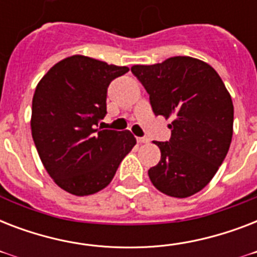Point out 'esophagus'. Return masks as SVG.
Segmentation results:
<instances>
[{"instance_id":"1","label":"esophagus","mask_w":257,"mask_h":257,"mask_svg":"<svg viewBox=\"0 0 257 257\" xmlns=\"http://www.w3.org/2000/svg\"><path fill=\"white\" fill-rule=\"evenodd\" d=\"M137 143L139 144H147V143H149V140L147 137H137Z\"/></svg>"}]
</instances>
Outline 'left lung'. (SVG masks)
Returning <instances> with one entry per match:
<instances>
[{"label":"left lung","mask_w":257,"mask_h":257,"mask_svg":"<svg viewBox=\"0 0 257 257\" xmlns=\"http://www.w3.org/2000/svg\"><path fill=\"white\" fill-rule=\"evenodd\" d=\"M153 113L172 118L171 140L155 141L161 159L148 171L152 184L171 197H189L207 185L227 156L233 135V104L213 68L177 56L155 65H133Z\"/></svg>","instance_id":"obj_1"}]
</instances>
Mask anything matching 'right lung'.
Returning <instances> with one entry per match:
<instances>
[{
	"mask_svg": "<svg viewBox=\"0 0 257 257\" xmlns=\"http://www.w3.org/2000/svg\"><path fill=\"white\" fill-rule=\"evenodd\" d=\"M128 66L74 54L50 68L36 86L30 128L38 156L53 181L74 196L108 187L136 145L131 131L96 128L106 114V90Z\"/></svg>",
	"mask_w": 257,
	"mask_h": 257,
	"instance_id": "obj_1",
	"label": "right lung"
}]
</instances>
